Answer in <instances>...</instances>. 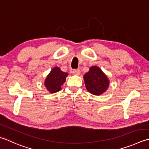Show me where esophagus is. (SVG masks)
Listing matches in <instances>:
<instances>
[{
	"instance_id": "esophagus-1",
	"label": "esophagus",
	"mask_w": 149,
	"mask_h": 149,
	"mask_svg": "<svg viewBox=\"0 0 149 149\" xmlns=\"http://www.w3.org/2000/svg\"><path fill=\"white\" fill-rule=\"evenodd\" d=\"M72 74L75 75H80V70L76 69V70H72Z\"/></svg>"
}]
</instances>
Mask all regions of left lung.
<instances>
[{"label": "left lung", "instance_id": "1", "mask_svg": "<svg viewBox=\"0 0 149 149\" xmlns=\"http://www.w3.org/2000/svg\"><path fill=\"white\" fill-rule=\"evenodd\" d=\"M83 78L86 90L93 95H100L103 94L109 86V79L98 66L90 67Z\"/></svg>", "mask_w": 149, "mask_h": 149}]
</instances>
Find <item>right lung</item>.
I'll return each instance as SVG.
<instances>
[{"label": "right lung", "instance_id": "1", "mask_svg": "<svg viewBox=\"0 0 149 149\" xmlns=\"http://www.w3.org/2000/svg\"><path fill=\"white\" fill-rule=\"evenodd\" d=\"M67 76V73L62 72L59 67L55 66L46 77L45 86L52 94L59 92L61 90V86L65 82Z\"/></svg>", "mask_w": 149, "mask_h": 149}]
</instances>
